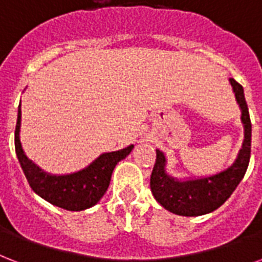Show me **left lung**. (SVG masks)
<instances>
[{
  "mask_svg": "<svg viewBox=\"0 0 262 262\" xmlns=\"http://www.w3.org/2000/svg\"><path fill=\"white\" fill-rule=\"evenodd\" d=\"M241 108L243 143L231 165L217 173L198 177H174L167 171L166 154L157 149V161L151 174V192L157 202L173 214L196 217L219 209L242 181L250 161L251 122L242 85L229 79Z\"/></svg>",
  "mask_w": 262,
  "mask_h": 262,
  "instance_id": "8db88e82",
  "label": "left lung"
}]
</instances>
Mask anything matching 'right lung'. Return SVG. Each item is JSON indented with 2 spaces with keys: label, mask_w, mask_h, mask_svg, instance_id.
<instances>
[{
  "label": "right lung",
  "mask_w": 262,
  "mask_h": 262,
  "mask_svg": "<svg viewBox=\"0 0 262 262\" xmlns=\"http://www.w3.org/2000/svg\"><path fill=\"white\" fill-rule=\"evenodd\" d=\"M20 126L21 108L19 105L15 130V148L20 166L25 171L30 187L47 202L70 211L86 210L95 206L108 188L111 174L118 162L125 159L135 147L130 144L118 151L103 152L81 170L66 174H53L41 169L27 158L20 141Z\"/></svg>",
  "instance_id": "obj_1"
}]
</instances>
